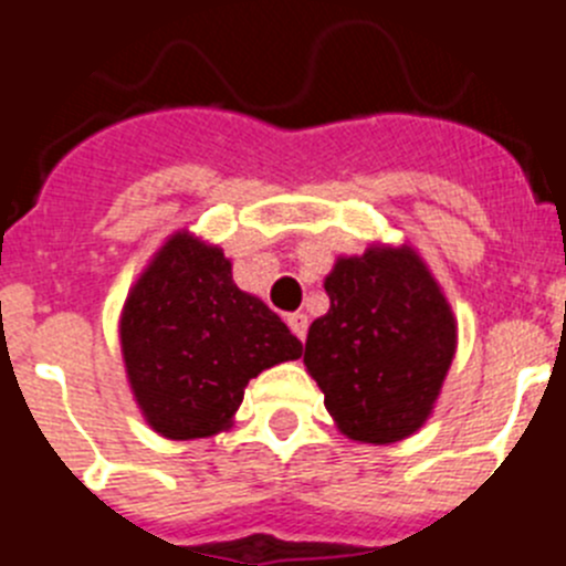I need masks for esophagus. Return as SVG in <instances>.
Instances as JSON below:
<instances>
[{"label":"esophagus","mask_w":566,"mask_h":566,"mask_svg":"<svg viewBox=\"0 0 566 566\" xmlns=\"http://www.w3.org/2000/svg\"><path fill=\"white\" fill-rule=\"evenodd\" d=\"M286 323H289V328H292L294 337L306 339V332H308V317H306V314H300V312L286 314Z\"/></svg>","instance_id":"1"}]
</instances>
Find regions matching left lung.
Here are the masks:
<instances>
[{"mask_svg":"<svg viewBox=\"0 0 566 566\" xmlns=\"http://www.w3.org/2000/svg\"><path fill=\"white\" fill-rule=\"evenodd\" d=\"M328 314L308 328L306 371L343 437L394 444L433 413L457 357V317L408 243L339 254L326 274Z\"/></svg>","mask_w":566,"mask_h":566,"instance_id":"8db88e82","label":"left lung"}]
</instances>
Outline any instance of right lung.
I'll return each instance as SVG.
<instances>
[{"label":"right lung","mask_w":566,"mask_h":566,"mask_svg":"<svg viewBox=\"0 0 566 566\" xmlns=\"http://www.w3.org/2000/svg\"><path fill=\"white\" fill-rule=\"evenodd\" d=\"M118 339L144 422L178 442L229 431L249 379L303 354L263 300L234 286L223 249L189 229L169 234L138 274Z\"/></svg>","instance_id":"1"}]
</instances>
